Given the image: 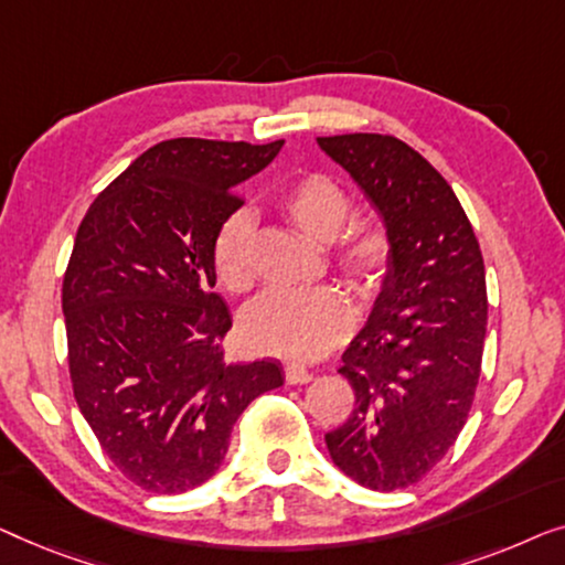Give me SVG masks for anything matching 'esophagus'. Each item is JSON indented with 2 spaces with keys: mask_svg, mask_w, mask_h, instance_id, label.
<instances>
[{
  "mask_svg": "<svg viewBox=\"0 0 565 565\" xmlns=\"http://www.w3.org/2000/svg\"><path fill=\"white\" fill-rule=\"evenodd\" d=\"M284 376H286V384H291V386L309 384V381H312V373H309L305 365H294V363L286 365Z\"/></svg>",
  "mask_w": 565,
  "mask_h": 565,
  "instance_id": "34e87169",
  "label": "esophagus"
}]
</instances>
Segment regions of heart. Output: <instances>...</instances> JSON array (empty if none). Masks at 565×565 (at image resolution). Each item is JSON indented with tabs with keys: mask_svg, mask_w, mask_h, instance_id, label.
Wrapping results in <instances>:
<instances>
[{
	"mask_svg": "<svg viewBox=\"0 0 565 565\" xmlns=\"http://www.w3.org/2000/svg\"><path fill=\"white\" fill-rule=\"evenodd\" d=\"M281 217L301 237L317 245L335 242L332 260L345 284L361 299L379 297L394 266V237L379 220H353L351 196L330 173L309 171L294 179L276 200ZM253 222L248 212L227 214L212 243V268L227 291L243 294L253 286L250 271ZM353 309L343 291H271L243 315L241 330L250 351L286 361H315L340 345L351 332Z\"/></svg>",
	"mask_w": 565,
	"mask_h": 565,
	"instance_id": "obj_1",
	"label": "heart"
}]
</instances>
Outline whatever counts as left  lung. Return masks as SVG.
<instances>
[{
  "label": "left lung",
  "mask_w": 565,
  "mask_h": 565,
  "mask_svg": "<svg viewBox=\"0 0 565 565\" xmlns=\"http://www.w3.org/2000/svg\"><path fill=\"white\" fill-rule=\"evenodd\" d=\"M317 142L394 237L392 274L338 369L355 409L324 443L361 487L407 489L440 463L471 412L487 338L483 256L448 181L407 142L379 132Z\"/></svg>",
  "instance_id": "obj_1"
}]
</instances>
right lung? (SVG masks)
<instances>
[{"mask_svg": "<svg viewBox=\"0 0 565 565\" xmlns=\"http://www.w3.org/2000/svg\"><path fill=\"white\" fill-rule=\"evenodd\" d=\"M281 146L158 142L76 230L61 289L74 399L117 471L150 494L210 481L243 409L284 384L276 361H225L233 317L212 291V243L243 204L237 184Z\"/></svg>", "mask_w": 565, "mask_h": 565, "instance_id": "add662e5", "label": "right lung"}]
</instances>
